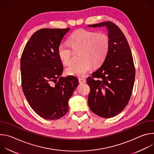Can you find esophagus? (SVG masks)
Instances as JSON below:
<instances>
[{
	"instance_id": "1",
	"label": "esophagus",
	"mask_w": 154,
	"mask_h": 154,
	"mask_svg": "<svg viewBox=\"0 0 154 154\" xmlns=\"http://www.w3.org/2000/svg\"><path fill=\"white\" fill-rule=\"evenodd\" d=\"M79 82L80 83H85L86 82V80L85 79H83V78H79Z\"/></svg>"
}]
</instances>
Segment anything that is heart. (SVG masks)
<instances>
[{
  "label": "heart",
  "mask_w": 154,
  "mask_h": 154,
  "mask_svg": "<svg viewBox=\"0 0 154 154\" xmlns=\"http://www.w3.org/2000/svg\"><path fill=\"white\" fill-rule=\"evenodd\" d=\"M68 42L71 47L66 43L61 42L57 54L60 61L68 65L72 61L74 52H80V61L71 64L66 69L67 74L78 77H85L91 70L92 64L97 66L105 60L110 45L106 33L85 29L74 32L69 36Z\"/></svg>",
  "instance_id": "1"
}]
</instances>
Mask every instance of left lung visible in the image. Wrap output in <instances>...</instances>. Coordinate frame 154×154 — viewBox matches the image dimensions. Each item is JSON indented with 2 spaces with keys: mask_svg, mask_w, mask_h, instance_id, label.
Returning a JSON list of instances; mask_svg holds the SVG:
<instances>
[{
  "mask_svg": "<svg viewBox=\"0 0 154 154\" xmlns=\"http://www.w3.org/2000/svg\"><path fill=\"white\" fill-rule=\"evenodd\" d=\"M88 26L106 27L108 30L110 45L108 55L86 82L90 87L88 103L91 110L109 118L121 113L130 99L135 77L133 57L125 36L112 22Z\"/></svg>",
  "mask_w": 154,
  "mask_h": 154,
  "instance_id": "8db88e82",
  "label": "left lung"
}]
</instances>
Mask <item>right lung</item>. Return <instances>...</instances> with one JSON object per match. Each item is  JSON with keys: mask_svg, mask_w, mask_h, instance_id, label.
<instances>
[{"mask_svg": "<svg viewBox=\"0 0 154 154\" xmlns=\"http://www.w3.org/2000/svg\"><path fill=\"white\" fill-rule=\"evenodd\" d=\"M69 29L37 30L27 42L20 58L24 94L34 112L48 120L58 119L67 113L69 99L79 85L73 75L61 77L63 67L57 49Z\"/></svg>", "mask_w": 154, "mask_h": 154, "instance_id": "right-lung-1", "label": "right lung"}]
</instances>
